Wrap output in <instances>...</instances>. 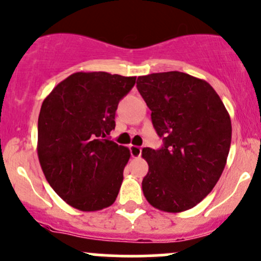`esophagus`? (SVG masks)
Masks as SVG:
<instances>
[{"label":"esophagus","mask_w":261,"mask_h":261,"mask_svg":"<svg viewBox=\"0 0 261 261\" xmlns=\"http://www.w3.org/2000/svg\"><path fill=\"white\" fill-rule=\"evenodd\" d=\"M141 146H135V145H131L130 146V153L133 158H140L141 156Z\"/></svg>","instance_id":"34e87169"}]
</instances>
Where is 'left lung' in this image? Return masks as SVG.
Masks as SVG:
<instances>
[{
    "instance_id": "1",
    "label": "left lung",
    "mask_w": 261,
    "mask_h": 261,
    "mask_svg": "<svg viewBox=\"0 0 261 261\" xmlns=\"http://www.w3.org/2000/svg\"><path fill=\"white\" fill-rule=\"evenodd\" d=\"M164 145L145 147L142 191L153 207L181 213L199 204L220 179L231 144V121L206 81L179 71L138 77Z\"/></svg>"
}]
</instances>
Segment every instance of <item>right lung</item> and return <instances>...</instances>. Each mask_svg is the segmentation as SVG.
I'll return each mask as SVG.
<instances>
[{
  "instance_id": "1",
  "label": "right lung",
  "mask_w": 261,
  "mask_h": 261,
  "mask_svg": "<svg viewBox=\"0 0 261 261\" xmlns=\"http://www.w3.org/2000/svg\"><path fill=\"white\" fill-rule=\"evenodd\" d=\"M136 77L76 72L43 100L37 153L46 180L81 211L105 209L116 200L130 150L109 139L120 100Z\"/></svg>"
}]
</instances>
